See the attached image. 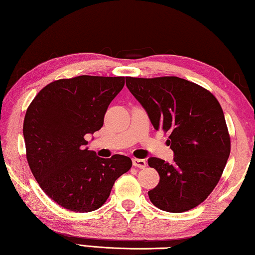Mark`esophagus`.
I'll return each mask as SVG.
<instances>
[{
	"label": "esophagus",
	"instance_id": "34e87169",
	"mask_svg": "<svg viewBox=\"0 0 255 255\" xmlns=\"http://www.w3.org/2000/svg\"><path fill=\"white\" fill-rule=\"evenodd\" d=\"M132 165L135 167H138V169H145L146 165H147V163H146L145 159L133 158L132 159Z\"/></svg>",
	"mask_w": 255,
	"mask_h": 255
}]
</instances>
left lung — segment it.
Segmentation results:
<instances>
[{
    "instance_id": "obj_1",
    "label": "left lung",
    "mask_w": 255,
    "mask_h": 255,
    "mask_svg": "<svg viewBox=\"0 0 255 255\" xmlns=\"http://www.w3.org/2000/svg\"><path fill=\"white\" fill-rule=\"evenodd\" d=\"M129 91L147 112L154 128L169 133L173 163L150 157L159 182L149 200L169 213H183L207 199L231 153V137L221 105L208 90L176 76L126 77Z\"/></svg>"
}]
</instances>
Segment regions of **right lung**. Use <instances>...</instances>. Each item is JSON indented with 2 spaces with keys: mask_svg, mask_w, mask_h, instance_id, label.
I'll list each match as a JSON object with an SVG mask.
<instances>
[{
  "mask_svg": "<svg viewBox=\"0 0 255 255\" xmlns=\"http://www.w3.org/2000/svg\"><path fill=\"white\" fill-rule=\"evenodd\" d=\"M124 76L81 75L46 85L30 103L23 122L25 155L34 179L56 204L89 213L105 204L115 181L132 165L124 155L101 158L84 149L85 136L103 126Z\"/></svg>",
  "mask_w": 255,
  "mask_h": 255,
  "instance_id": "obj_1",
  "label": "right lung"
}]
</instances>
